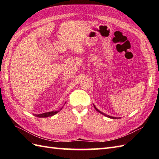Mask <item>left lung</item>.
Masks as SVG:
<instances>
[{
  "mask_svg": "<svg viewBox=\"0 0 159 159\" xmlns=\"http://www.w3.org/2000/svg\"><path fill=\"white\" fill-rule=\"evenodd\" d=\"M93 106H94V108L95 109V110L97 111H98L99 113H102V114H103V115H105V116H106V117H109V118H111V119H119V117H111V116H109V115H106V114H105V113H102V111H100L99 110H98L97 108H96V107L95 106V105H93Z\"/></svg>",
  "mask_w": 159,
  "mask_h": 159,
  "instance_id": "8db88e82",
  "label": "left lung"
}]
</instances>
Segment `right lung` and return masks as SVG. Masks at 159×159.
Wrapping results in <instances>:
<instances>
[{
	"label": "right lung",
	"instance_id": "obj_1",
	"mask_svg": "<svg viewBox=\"0 0 159 159\" xmlns=\"http://www.w3.org/2000/svg\"><path fill=\"white\" fill-rule=\"evenodd\" d=\"M61 109L62 108H61L60 110H61ZM59 111H53L47 112V113H42V114H35L34 115L38 117H51V116H52V115H54L57 113H58Z\"/></svg>",
	"mask_w": 159,
	"mask_h": 159
}]
</instances>
